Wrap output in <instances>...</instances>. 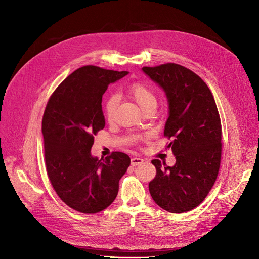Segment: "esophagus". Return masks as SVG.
<instances>
[{"mask_svg":"<svg viewBox=\"0 0 259 259\" xmlns=\"http://www.w3.org/2000/svg\"><path fill=\"white\" fill-rule=\"evenodd\" d=\"M142 162H144V159L141 157H132L131 158V165L132 166H139Z\"/></svg>","mask_w":259,"mask_h":259,"instance_id":"1","label":"esophagus"}]
</instances>
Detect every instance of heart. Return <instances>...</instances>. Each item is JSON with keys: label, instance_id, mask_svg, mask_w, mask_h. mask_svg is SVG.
<instances>
[{"label": "heart", "instance_id": "heart-1", "mask_svg": "<svg viewBox=\"0 0 259 259\" xmlns=\"http://www.w3.org/2000/svg\"><path fill=\"white\" fill-rule=\"evenodd\" d=\"M128 93L130 97L137 102L144 111L149 109H156L157 97L152 88L146 85L142 81L133 83L129 89ZM118 105L117 95H110L104 103V113L109 121H112L115 117Z\"/></svg>", "mask_w": 259, "mask_h": 259}]
</instances>
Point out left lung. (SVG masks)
Segmentation results:
<instances>
[{
	"mask_svg": "<svg viewBox=\"0 0 259 259\" xmlns=\"http://www.w3.org/2000/svg\"><path fill=\"white\" fill-rule=\"evenodd\" d=\"M143 71L166 92L170 111L164 135L176 158L173 167L151 161L156 175L149 191L168 212L191 211L205 200L221 167L223 132L215 100L205 81L182 65L143 67Z\"/></svg>",
	"mask_w": 259,
	"mask_h": 259,
	"instance_id": "obj_1",
	"label": "left lung"
}]
</instances>
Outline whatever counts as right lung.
Returning <instances> with one entry per match:
<instances>
[{"label":"right lung","instance_id":"add662e5","mask_svg":"<svg viewBox=\"0 0 259 259\" xmlns=\"http://www.w3.org/2000/svg\"><path fill=\"white\" fill-rule=\"evenodd\" d=\"M127 71L84 66L67 76L49 98L43 119L45 164L49 181L68 207L85 214L111 205L130 157L112 152L91 155L94 135L105 127L102 98L109 84Z\"/></svg>","mask_w":259,"mask_h":259}]
</instances>
